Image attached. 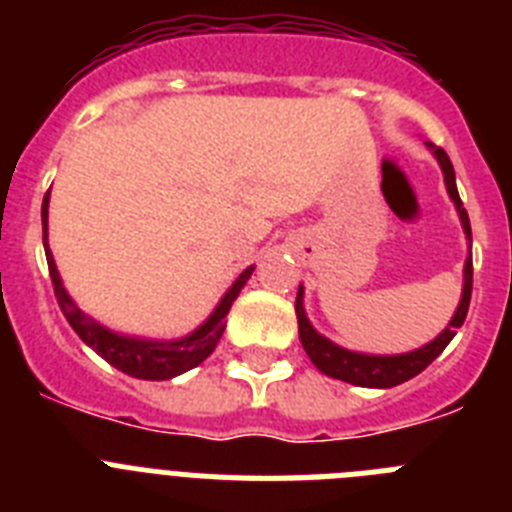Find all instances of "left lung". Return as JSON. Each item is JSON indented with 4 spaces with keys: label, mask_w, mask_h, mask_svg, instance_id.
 <instances>
[{
    "label": "left lung",
    "mask_w": 512,
    "mask_h": 512,
    "mask_svg": "<svg viewBox=\"0 0 512 512\" xmlns=\"http://www.w3.org/2000/svg\"><path fill=\"white\" fill-rule=\"evenodd\" d=\"M435 158L440 161L442 174H445V187H448L450 200L458 208V216H461L463 231L471 239V223H468V213L461 203V195H458V187H455V171L453 163H450L448 153L442 148L429 145ZM471 286H474V265H471V257L466 260V268H463V294L461 304L455 309L453 320L448 322V328L442 330L435 341H429L422 349L409 351V354H395V356H375V354H356V351L341 349L333 341H328L325 336H320L312 322L304 315V289L299 286V294H296V320H299V341H302L304 351L312 359L322 375L336 377V380L351 382V385H359V388H393V385H401V382L416 377L422 369H427L429 364L435 362L437 356L442 354V349L453 341L455 330L461 328L463 320H466L468 302H471Z\"/></svg>",
    "instance_id": "8db88e82"
}]
</instances>
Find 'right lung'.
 <instances>
[{
  "label": "right lung",
  "mask_w": 512,
  "mask_h": 512,
  "mask_svg": "<svg viewBox=\"0 0 512 512\" xmlns=\"http://www.w3.org/2000/svg\"><path fill=\"white\" fill-rule=\"evenodd\" d=\"M41 221H44V249H46V263H49V276L51 286H54V296H57L59 309L64 312L67 322L72 325L77 336L88 343L90 349L96 351L98 356H103L111 367H117L124 375L137 377V380H171V377L182 375L187 369L203 364L216 343L221 341L223 328H226V315H229L231 304L239 296V291L244 289V283L249 281L252 270L247 268L242 276L231 283V289L223 294V299L218 302V307L213 309V315L195 330L190 336L179 338V341H145V338H130L119 336V333H111L109 328L98 325L96 320H90L83 309L77 307L70 299V294L64 291L62 278H59L57 263L51 257L49 239H46V223H49V192L44 197V205H41Z\"/></svg>",
  "instance_id": "right-lung-1"
}]
</instances>
